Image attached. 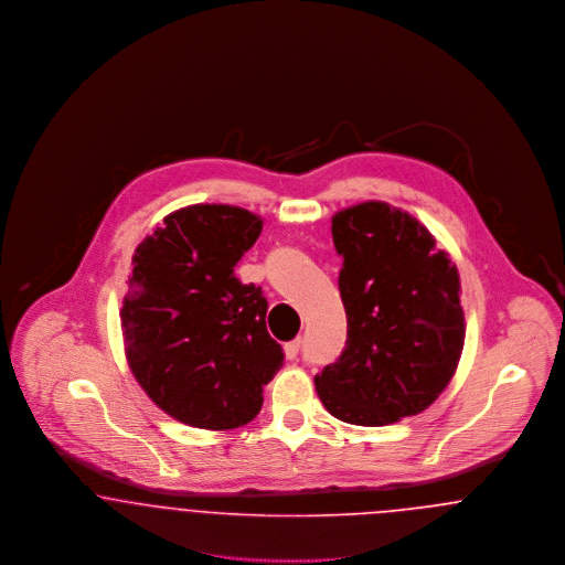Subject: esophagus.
<instances>
[{
    "mask_svg": "<svg viewBox=\"0 0 565 565\" xmlns=\"http://www.w3.org/2000/svg\"><path fill=\"white\" fill-rule=\"evenodd\" d=\"M298 350H300V341H290V343H286V345H284V353H286V358H288V360H296Z\"/></svg>",
    "mask_w": 565,
    "mask_h": 565,
    "instance_id": "esophagus-1",
    "label": "esophagus"
}]
</instances>
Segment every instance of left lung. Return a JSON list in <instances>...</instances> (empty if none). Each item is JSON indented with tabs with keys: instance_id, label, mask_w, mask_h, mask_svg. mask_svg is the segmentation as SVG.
Segmentation results:
<instances>
[{
	"instance_id": "1",
	"label": "left lung",
	"mask_w": 565,
	"mask_h": 565,
	"mask_svg": "<svg viewBox=\"0 0 565 565\" xmlns=\"http://www.w3.org/2000/svg\"><path fill=\"white\" fill-rule=\"evenodd\" d=\"M332 239L348 343L316 390L345 424L390 426L426 411L456 375L466 339L459 273L415 215L385 201L337 212Z\"/></svg>"
}]
</instances>
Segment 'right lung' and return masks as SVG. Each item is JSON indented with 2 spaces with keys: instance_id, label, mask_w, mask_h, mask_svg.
I'll use <instances>...</instances> for the list:
<instances>
[{
  "instance_id": "1",
  "label": "right lung",
  "mask_w": 565,
  "mask_h": 565,
  "mask_svg": "<svg viewBox=\"0 0 565 565\" xmlns=\"http://www.w3.org/2000/svg\"><path fill=\"white\" fill-rule=\"evenodd\" d=\"M260 231V215L199 203L164 215L135 247L120 307L125 355L148 398L180 424H249L281 366L284 351L265 322L267 298L235 277Z\"/></svg>"
}]
</instances>
